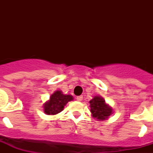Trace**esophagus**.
I'll use <instances>...</instances> for the list:
<instances>
[{
  "instance_id": "1",
  "label": "esophagus",
  "mask_w": 153,
  "mask_h": 153,
  "mask_svg": "<svg viewBox=\"0 0 153 153\" xmlns=\"http://www.w3.org/2000/svg\"><path fill=\"white\" fill-rule=\"evenodd\" d=\"M83 96H79V97H76V100H77L78 101H82L83 100Z\"/></svg>"
}]
</instances>
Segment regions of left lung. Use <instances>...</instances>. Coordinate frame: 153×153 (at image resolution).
<instances>
[{
  "label": "left lung",
  "mask_w": 153,
  "mask_h": 153,
  "mask_svg": "<svg viewBox=\"0 0 153 153\" xmlns=\"http://www.w3.org/2000/svg\"><path fill=\"white\" fill-rule=\"evenodd\" d=\"M90 112L94 118L104 120L112 114V108L109 107L100 97H95L90 101Z\"/></svg>",
  "instance_id": "obj_1"
}]
</instances>
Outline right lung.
Instances as JSON below:
<instances>
[{"label": "right lung", "mask_w": 153, "mask_h": 153, "mask_svg": "<svg viewBox=\"0 0 153 153\" xmlns=\"http://www.w3.org/2000/svg\"><path fill=\"white\" fill-rule=\"evenodd\" d=\"M71 100H73L72 96L63 95L60 91H56L51 95L50 100L44 104V113L47 115L57 114L63 110L65 105Z\"/></svg>", "instance_id": "add662e5"}]
</instances>
